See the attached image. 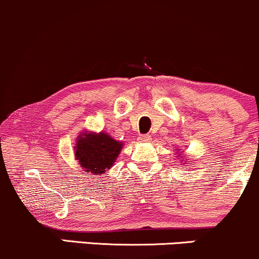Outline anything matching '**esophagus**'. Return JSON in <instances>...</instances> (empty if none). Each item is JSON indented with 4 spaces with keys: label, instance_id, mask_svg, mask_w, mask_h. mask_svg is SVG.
<instances>
[{
    "label": "esophagus",
    "instance_id": "obj_1",
    "mask_svg": "<svg viewBox=\"0 0 259 259\" xmlns=\"http://www.w3.org/2000/svg\"><path fill=\"white\" fill-rule=\"evenodd\" d=\"M150 140H151V136H150V135L139 136V141H140V143H149Z\"/></svg>",
    "mask_w": 259,
    "mask_h": 259
}]
</instances>
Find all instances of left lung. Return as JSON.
Returning <instances> with one entry per match:
<instances>
[{
  "label": "left lung",
  "mask_w": 259,
  "mask_h": 259,
  "mask_svg": "<svg viewBox=\"0 0 259 259\" xmlns=\"http://www.w3.org/2000/svg\"><path fill=\"white\" fill-rule=\"evenodd\" d=\"M176 152H178L177 153V157L181 158V161H183V151H182L181 149H178V150H176ZM186 162H188V161H184L183 164H186Z\"/></svg>",
  "instance_id": "1"
}]
</instances>
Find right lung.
Instances as JSON below:
<instances>
[{
	"label": "right lung",
	"instance_id": "right-lung-1",
	"mask_svg": "<svg viewBox=\"0 0 259 259\" xmlns=\"http://www.w3.org/2000/svg\"><path fill=\"white\" fill-rule=\"evenodd\" d=\"M124 144L115 140L107 133L82 130L76 138L75 157L83 172L95 176L106 173L121 152Z\"/></svg>",
	"mask_w": 259,
	"mask_h": 259
}]
</instances>
